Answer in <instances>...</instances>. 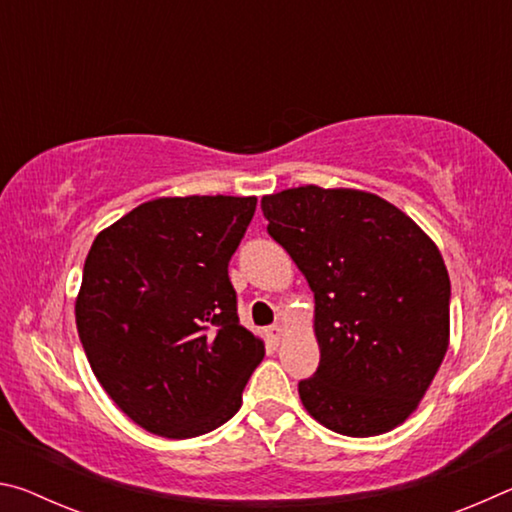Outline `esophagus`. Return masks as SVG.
I'll list each match as a JSON object with an SVG mask.
<instances>
[{"label":"esophagus","instance_id":"34e87169","mask_svg":"<svg viewBox=\"0 0 512 512\" xmlns=\"http://www.w3.org/2000/svg\"><path fill=\"white\" fill-rule=\"evenodd\" d=\"M266 334H268V339H271L273 343H280L282 336H284V329H282V325H271V327L266 329Z\"/></svg>","mask_w":512,"mask_h":512}]
</instances>
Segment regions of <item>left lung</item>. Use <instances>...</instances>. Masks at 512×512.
Here are the masks:
<instances>
[{"mask_svg": "<svg viewBox=\"0 0 512 512\" xmlns=\"http://www.w3.org/2000/svg\"><path fill=\"white\" fill-rule=\"evenodd\" d=\"M262 212L314 291L320 363L298 384L305 409L343 436L395 429L449 345L440 250L402 210L359 189H284L262 198Z\"/></svg>", "mask_w": 512, "mask_h": 512, "instance_id": "left-lung-1", "label": "left lung"}]
</instances>
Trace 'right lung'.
<instances>
[{
  "mask_svg": "<svg viewBox=\"0 0 512 512\" xmlns=\"http://www.w3.org/2000/svg\"><path fill=\"white\" fill-rule=\"evenodd\" d=\"M255 207V196L155 198L99 232L85 257L83 350L112 402L155 436L221 427L264 359L228 277Z\"/></svg>",
  "mask_w": 512,
  "mask_h": 512,
  "instance_id": "1",
  "label": "right lung"
}]
</instances>
